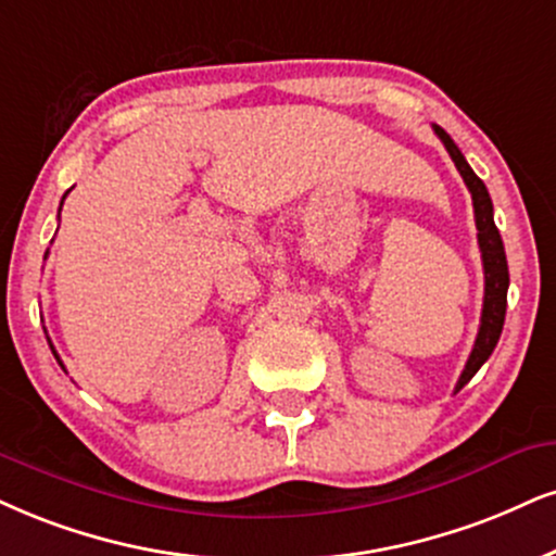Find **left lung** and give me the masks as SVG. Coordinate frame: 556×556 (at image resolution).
<instances>
[{
    "label": "left lung",
    "mask_w": 556,
    "mask_h": 556,
    "mask_svg": "<svg viewBox=\"0 0 556 556\" xmlns=\"http://www.w3.org/2000/svg\"><path fill=\"white\" fill-rule=\"evenodd\" d=\"M438 139L443 141L445 152L454 160L458 175L467 182L471 203H475V222H477V242L479 252H482V267H484V304H482V319H479V332L475 340V348H471V355L464 366L462 376H458L456 392L469 383L471 376H475L479 368L484 366V361L490 358L492 351H495L500 332H503L505 325V306H508V260H505V247L503 239H500V231L495 226V216H492V201L484 182L475 175V169L469 167V162L464 160V154L458 152V147L451 139L448 134L443 131L441 126H433Z\"/></svg>",
    "instance_id": "8db88e82"
}]
</instances>
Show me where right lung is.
<instances>
[{
  "mask_svg": "<svg viewBox=\"0 0 556 556\" xmlns=\"http://www.w3.org/2000/svg\"><path fill=\"white\" fill-rule=\"evenodd\" d=\"M66 193H68V190H66ZM66 198V195H64ZM61 205H64V201H61ZM48 345H51V342H48ZM51 351H53V345H51ZM53 355H56V351H53ZM56 361H59V355H56ZM61 363V361H59Z\"/></svg>",
  "mask_w": 556,
  "mask_h": 556,
  "instance_id": "1",
  "label": "right lung"
}]
</instances>
